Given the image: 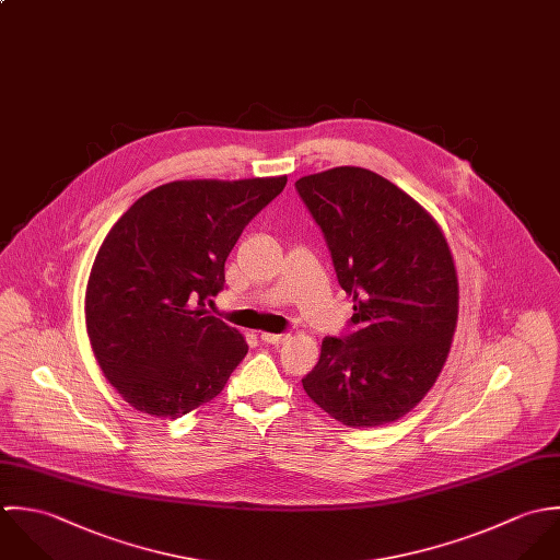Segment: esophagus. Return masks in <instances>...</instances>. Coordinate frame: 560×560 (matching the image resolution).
I'll return each instance as SVG.
<instances>
[{
  "label": "esophagus",
  "mask_w": 560,
  "mask_h": 560,
  "mask_svg": "<svg viewBox=\"0 0 560 560\" xmlns=\"http://www.w3.org/2000/svg\"><path fill=\"white\" fill-rule=\"evenodd\" d=\"M288 339H290L288 334H261V341L275 343V346H279V343H283V341H288Z\"/></svg>",
  "instance_id": "1"
}]
</instances>
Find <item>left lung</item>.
<instances>
[{
  "instance_id": "8db88e82",
  "label": "left lung",
  "mask_w": 560,
  "mask_h": 560,
  "mask_svg": "<svg viewBox=\"0 0 560 560\" xmlns=\"http://www.w3.org/2000/svg\"><path fill=\"white\" fill-rule=\"evenodd\" d=\"M296 190L325 233L357 327L323 339L303 387L350 429L396 422L435 385L456 329L446 235L416 199L368 168L307 175Z\"/></svg>"
}]
</instances>
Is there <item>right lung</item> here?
Instances as JSON below:
<instances>
[{
	"label": "right lung",
	"instance_id": "obj_1",
	"mask_svg": "<svg viewBox=\"0 0 560 560\" xmlns=\"http://www.w3.org/2000/svg\"><path fill=\"white\" fill-rule=\"evenodd\" d=\"M288 177L184 179L142 195L106 235L86 285L95 359L133 409L182 418L223 392L248 352L210 316L242 229Z\"/></svg>",
	"mask_w": 560,
	"mask_h": 560
}]
</instances>
